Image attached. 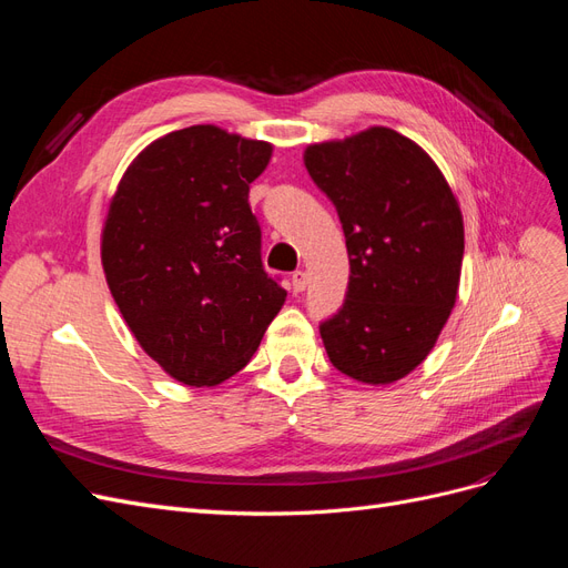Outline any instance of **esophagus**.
I'll list each match as a JSON object with an SVG mask.
<instances>
[{
    "label": "esophagus",
    "instance_id": "1",
    "mask_svg": "<svg viewBox=\"0 0 568 568\" xmlns=\"http://www.w3.org/2000/svg\"><path fill=\"white\" fill-rule=\"evenodd\" d=\"M291 288H294V294H303V291L307 288V274L303 270L291 274Z\"/></svg>",
    "mask_w": 568,
    "mask_h": 568
}]
</instances>
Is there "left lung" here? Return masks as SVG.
Wrapping results in <instances>:
<instances>
[{"label":"left lung","instance_id":"obj_1","mask_svg":"<svg viewBox=\"0 0 568 568\" xmlns=\"http://www.w3.org/2000/svg\"><path fill=\"white\" fill-rule=\"evenodd\" d=\"M305 168L334 203L351 263L343 305L320 322L326 355L357 382H398L434 348L457 298V201L436 163L388 128L315 144Z\"/></svg>","mask_w":568,"mask_h":568}]
</instances>
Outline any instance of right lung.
Wrapping results in <instances>:
<instances>
[{
	"label": "right lung",
	"mask_w": 568,
	"mask_h": 568,
	"mask_svg": "<svg viewBox=\"0 0 568 568\" xmlns=\"http://www.w3.org/2000/svg\"><path fill=\"white\" fill-rule=\"evenodd\" d=\"M270 153L215 125L184 128L146 146L111 201L101 239L111 294L140 346L186 386L244 369L286 301L248 203Z\"/></svg>",
	"instance_id": "right-lung-1"
}]
</instances>
